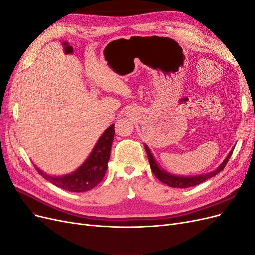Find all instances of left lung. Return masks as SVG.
I'll return each instance as SVG.
<instances>
[{"instance_id":"8db88e82","label":"left lung","mask_w":255,"mask_h":255,"mask_svg":"<svg viewBox=\"0 0 255 255\" xmlns=\"http://www.w3.org/2000/svg\"><path fill=\"white\" fill-rule=\"evenodd\" d=\"M144 148L146 150V153H148L149 163H150L151 170L153 171L154 175H155L160 182H163L164 184H167L168 186L174 187V188H188V187H191V186H196V185H199V184L205 182L206 180L211 179V177L215 176L216 174L219 173L220 171L223 170V169H225V167L228 164L229 159L231 158V155H232V153H233V150L229 153V155L227 156V158L225 160H223V163L220 165V167L217 169V170H215L211 173L204 174V175H197V176H190V177H185L184 176L183 177V176H176V175L169 174L166 171L160 170L148 146L145 145Z\"/></svg>"}]
</instances>
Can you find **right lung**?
Returning <instances> with one entry per match:
<instances>
[{
	"instance_id": "right-lung-1",
	"label": "right lung",
	"mask_w": 255,
	"mask_h": 255,
	"mask_svg": "<svg viewBox=\"0 0 255 255\" xmlns=\"http://www.w3.org/2000/svg\"><path fill=\"white\" fill-rule=\"evenodd\" d=\"M114 134V125H112L100 137L87 160L75 172L65 176H51L37 168L38 173L57 187L68 191L83 192L92 189L103 180L105 175Z\"/></svg>"
}]
</instances>
